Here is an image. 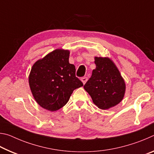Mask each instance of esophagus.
<instances>
[{"instance_id": "34e87169", "label": "esophagus", "mask_w": 154, "mask_h": 154, "mask_svg": "<svg viewBox=\"0 0 154 154\" xmlns=\"http://www.w3.org/2000/svg\"><path fill=\"white\" fill-rule=\"evenodd\" d=\"M87 80H88V77H83L82 78V82H83V84H85V83H86Z\"/></svg>"}]
</instances>
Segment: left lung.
I'll use <instances>...</instances> for the list:
<instances>
[{
  "label": "left lung",
  "mask_w": 154,
  "mask_h": 154,
  "mask_svg": "<svg viewBox=\"0 0 154 154\" xmlns=\"http://www.w3.org/2000/svg\"><path fill=\"white\" fill-rule=\"evenodd\" d=\"M94 59L96 69L83 88L99 109H108L122 100L126 85L111 59L102 57H95Z\"/></svg>",
  "instance_id": "left-lung-1"
}]
</instances>
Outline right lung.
<instances>
[{
  "label": "right lung",
  "instance_id": "1",
  "mask_svg": "<svg viewBox=\"0 0 154 154\" xmlns=\"http://www.w3.org/2000/svg\"><path fill=\"white\" fill-rule=\"evenodd\" d=\"M70 51L57 49L36 61L31 69L28 82L38 105L55 111L69 101L73 90L83 83L75 76V66L69 63Z\"/></svg>",
  "mask_w": 154,
  "mask_h": 154
}]
</instances>
